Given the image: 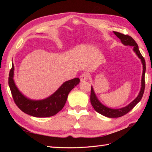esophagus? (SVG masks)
I'll return each mask as SVG.
<instances>
[{
  "mask_svg": "<svg viewBox=\"0 0 152 152\" xmlns=\"http://www.w3.org/2000/svg\"><path fill=\"white\" fill-rule=\"evenodd\" d=\"M88 77H89V75L88 73L86 72L82 73L81 75H80V80H81V81H84V80H86L88 78Z\"/></svg>",
  "mask_w": 152,
  "mask_h": 152,
  "instance_id": "1",
  "label": "esophagus"
}]
</instances>
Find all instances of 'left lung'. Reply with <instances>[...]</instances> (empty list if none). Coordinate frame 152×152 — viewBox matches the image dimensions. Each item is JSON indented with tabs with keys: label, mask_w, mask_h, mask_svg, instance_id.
<instances>
[{
	"label": "left lung",
	"mask_w": 152,
	"mask_h": 152,
	"mask_svg": "<svg viewBox=\"0 0 152 152\" xmlns=\"http://www.w3.org/2000/svg\"><path fill=\"white\" fill-rule=\"evenodd\" d=\"M114 33L118 38L120 39L122 44H124L125 46H131L133 48V50L135 53H137L138 57L141 59L142 63L143 64V73L142 77V87L139 95H138L137 97L135 99L134 101L131 102L128 106H125L124 108H119V109H112L109 108L106 106L102 104L101 102L99 101V100L96 99V96L95 94V92L93 91V88L91 87V95H90V101H91V105L95 110L96 112H97L99 114H101L106 117L108 118H119L127 114L129 112H130L135 106H136L138 102H140V100L142 98V96L144 92L145 89V72H146V62L144 57L142 56L140 53L139 49H138V44L133 38L130 37L129 35L124 34L118 32L114 31Z\"/></svg>",
	"instance_id": "obj_1"
}]
</instances>
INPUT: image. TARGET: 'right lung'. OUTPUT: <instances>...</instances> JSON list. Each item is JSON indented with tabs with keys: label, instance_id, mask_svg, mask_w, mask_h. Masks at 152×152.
Instances as JSON below:
<instances>
[{
	"label": "right lung",
	"instance_id": "add662e5",
	"mask_svg": "<svg viewBox=\"0 0 152 152\" xmlns=\"http://www.w3.org/2000/svg\"><path fill=\"white\" fill-rule=\"evenodd\" d=\"M14 66L12 64L10 70L8 84L13 99L22 112L34 117L46 118L53 116L63 109L69 92L80 82L78 78L64 82L52 95L42 101H32L19 91L14 82Z\"/></svg>",
	"mask_w": 152,
	"mask_h": 152
}]
</instances>
